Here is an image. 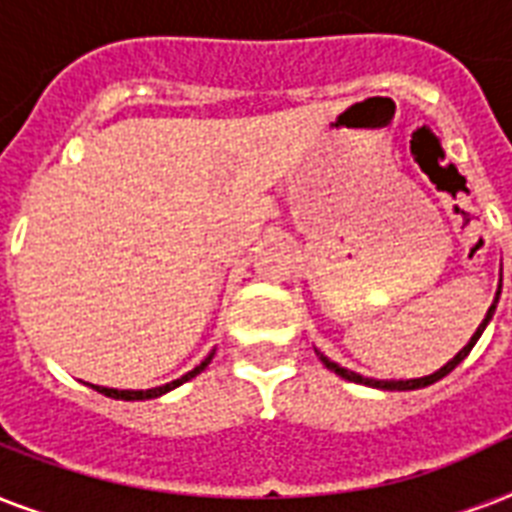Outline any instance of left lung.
Here are the masks:
<instances>
[{
    "label": "left lung",
    "instance_id": "left-lung-1",
    "mask_svg": "<svg viewBox=\"0 0 512 512\" xmlns=\"http://www.w3.org/2000/svg\"><path fill=\"white\" fill-rule=\"evenodd\" d=\"M497 300H500V292H497ZM494 308H497V303H494L492 308H489V313H486L484 324H481V327H478L476 335L470 337L468 345H465V348H462L460 353H457V356H454L452 361H449V364L441 366V369H438L436 374H430V377H420V380H393V382H385V380H369V377H361V374L350 372V369H345V366L335 364V361H329V358H327V356H321V353H319V358H321V361H324V366H327V369H332V372H335V374H340L342 380L358 382V385H372V388H382V390H417V388H425V385H433V382H436V380H441V377H446V374L452 372L454 366L460 364L462 358L468 356L470 348H473V345H476V340H478V337H481V332H484V329H486V324H489V319H492Z\"/></svg>",
    "mask_w": 512,
    "mask_h": 512
}]
</instances>
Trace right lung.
Listing matches in <instances>:
<instances>
[{
    "label": "right lung",
    "mask_w": 512,
    "mask_h": 512,
    "mask_svg": "<svg viewBox=\"0 0 512 512\" xmlns=\"http://www.w3.org/2000/svg\"><path fill=\"white\" fill-rule=\"evenodd\" d=\"M209 361H212V356L204 358V361H201V364L196 366L193 372L183 374V377H180V380H175V382H167V385H162V388H151V390H116V388H100V385H90V388H95V390H98V393H103V396H108V398H122V401H146V398H159V396H162V393H167V390L177 388V385H183V382H188V380H191V377H196V374H199L201 369H204V366L209 364Z\"/></svg>",
    "instance_id": "add662e5"
}]
</instances>
